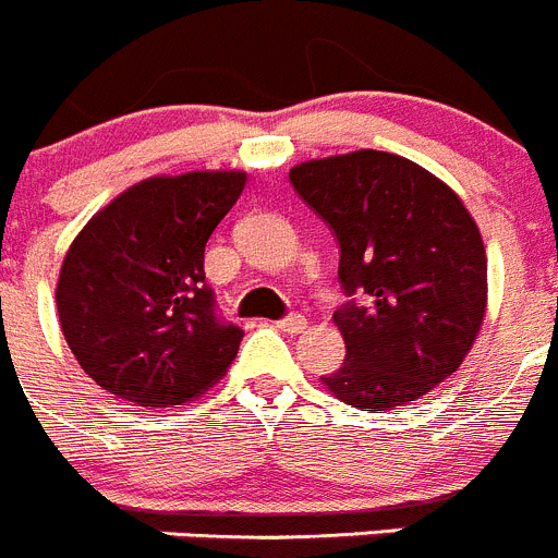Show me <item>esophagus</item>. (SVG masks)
Instances as JSON below:
<instances>
[{"mask_svg": "<svg viewBox=\"0 0 558 558\" xmlns=\"http://www.w3.org/2000/svg\"><path fill=\"white\" fill-rule=\"evenodd\" d=\"M305 327H308V319L300 314H291V316H286V319L278 322V330L291 332V336H294V332H303Z\"/></svg>", "mask_w": 558, "mask_h": 558, "instance_id": "obj_1", "label": "esophagus"}]
</instances>
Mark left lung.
Segmentation results:
<instances>
[{
  "instance_id": "1",
  "label": "left lung",
  "mask_w": 558,
  "mask_h": 558,
  "mask_svg": "<svg viewBox=\"0 0 558 558\" xmlns=\"http://www.w3.org/2000/svg\"><path fill=\"white\" fill-rule=\"evenodd\" d=\"M289 181L336 233L350 296L332 314L347 361L322 383L357 410L429 393L465 361L487 308V255L465 203L415 161L372 148L303 161Z\"/></svg>"
}]
</instances>
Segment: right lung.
<instances>
[{"label": "right lung", "instance_id": "1", "mask_svg": "<svg viewBox=\"0 0 558 558\" xmlns=\"http://www.w3.org/2000/svg\"><path fill=\"white\" fill-rule=\"evenodd\" d=\"M244 184L242 170L154 175L107 203L71 242L57 314L104 390L137 408H173L226 377L244 332L217 316L203 253Z\"/></svg>", "mask_w": 558, "mask_h": 558}]
</instances>
